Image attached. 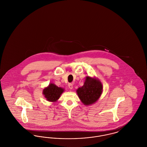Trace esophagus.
<instances>
[{"label": "esophagus", "instance_id": "esophagus-1", "mask_svg": "<svg viewBox=\"0 0 147 147\" xmlns=\"http://www.w3.org/2000/svg\"><path fill=\"white\" fill-rule=\"evenodd\" d=\"M68 87L70 89H73V85L71 84H68Z\"/></svg>", "mask_w": 147, "mask_h": 147}]
</instances>
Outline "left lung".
Masks as SVG:
<instances>
[{"mask_svg": "<svg viewBox=\"0 0 147 147\" xmlns=\"http://www.w3.org/2000/svg\"><path fill=\"white\" fill-rule=\"evenodd\" d=\"M102 89V85L98 79L88 76L86 77L83 86L77 89V94L84 105L88 106L98 101Z\"/></svg>", "mask_w": 147, "mask_h": 147, "instance_id": "8db88e82", "label": "left lung"}]
</instances>
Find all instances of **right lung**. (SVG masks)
Segmentation results:
<instances>
[{"label": "right lung", "instance_id": "add662e5", "mask_svg": "<svg viewBox=\"0 0 147 147\" xmlns=\"http://www.w3.org/2000/svg\"><path fill=\"white\" fill-rule=\"evenodd\" d=\"M64 90V89L63 88L58 87L55 84L50 83L47 87L43 90V94L47 101L50 102H56L60 98Z\"/></svg>", "mask_w": 147, "mask_h": 147}]
</instances>
